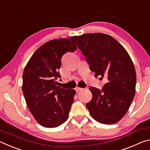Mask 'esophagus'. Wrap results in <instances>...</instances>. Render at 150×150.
<instances>
[{
	"label": "esophagus",
	"mask_w": 150,
	"mask_h": 150,
	"mask_svg": "<svg viewBox=\"0 0 150 150\" xmlns=\"http://www.w3.org/2000/svg\"><path fill=\"white\" fill-rule=\"evenodd\" d=\"M83 89V88H80V87H77V88H75V91H77V92L78 93L79 92V91H82Z\"/></svg>",
	"instance_id": "obj_1"
}]
</instances>
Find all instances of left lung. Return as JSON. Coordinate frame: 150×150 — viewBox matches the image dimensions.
I'll use <instances>...</instances> for the list:
<instances>
[{
    "label": "left lung",
    "instance_id": "8db88e82",
    "mask_svg": "<svg viewBox=\"0 0 150 150\" xmlns=\"http://www.w3.org/2000/svg\"><path fill=\"white\" fill-rule=\"evenodd\" d=\"M70 38L95 77L106 81L101 90L89 88L93 97L86 106L91 115L100 123H116L128 111L136 93V71L130 55L114 38L103 33Z\"/></svg>",
    "mask_w": 150,
    "mask_h": 150
}]
</instances>
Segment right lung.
Returning <instances> with one entry per match:
<instances>
[{"instance_id": "right-lung-1", "label": "right lung", "mask_w": 150, "mask_h": 150, "mask_svg": "<svg viewBox=\"0 0 150 150\" xmlns=\"http://www.w3.org/2000/svg\"><path fill=\"white\" fill-rule=\"evenodd\" d=\"M77 48L70 38L50 40L35 51L24 70L22 91L27 106L46 128L59 126L69 116L75 91L59 87L55 81L61 77L62 56Z\"/></svg>"}]
</instances>
